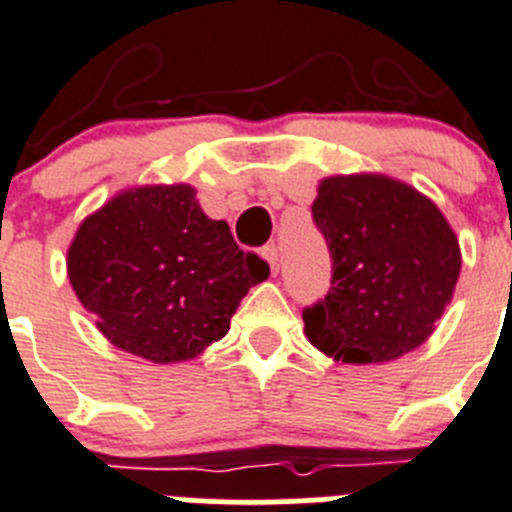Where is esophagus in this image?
Segmentation results:
<instances>
[{
	"instance_id": "esophagus-1",
	"label": "esophagus",
	"mask_w": 512,
	"mask_h": 512,
	"mask_svg": "<svg viewBox=\"0 0 512 512\" xmlns=\"http://www.w3.org/2000/svg\"><path fill=\"white\" fill-rule=\"evenodd\" d=\"M262 257H265V260L270 262V270H272V272H278V270H280L278 247H275V245H265V247H262Z\"/></svg>"
}]
</instances>
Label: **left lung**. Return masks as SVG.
<instances>
[{
    "label": "left lung",
    "instance_id": "left-lung-1",
    "mask_svg": "<svg viewBox=\"0 0 512 512\" xmlns=\"http://www.w3.org/2000/svg\"><path fill=\"white\" fill-rule=\"evenodd\" d=\"M313 222L331 252V290L303 308L308 341L343 364L422 346L460 278V245L442 212L386 176H331Z\"/></svg>",
    "mask_w": 512,
    "mask_h": 512
}]
</instances>
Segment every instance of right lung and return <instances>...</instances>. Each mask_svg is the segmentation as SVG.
Instances as JSON below:
<instances>
[{"instance_id":"obj_1","label":"right lung","mask_w":512,"mask_h":512,"mask_svg":"<svg viewBox=\"0 0 512 512\" xmlns=\"http://www.w3.org/2000/svg\"><path fill=\"white\" fill-rule=\"evenodd\" d=\"M194 197L186 184L123 191L80 224L68 252L70 283L98 331L154 364L227 336L247 290L270 275Z\"/></svg>"}]
</instances>
